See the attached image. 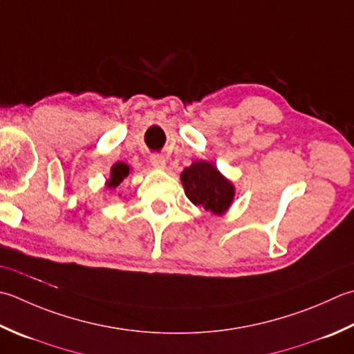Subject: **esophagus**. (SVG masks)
<instances>
[{
	"label": "esophagus",
	"mask_w": 354,
	"mask_h": 354,
	"mask_svg": "<svg viewBox=\"0 0 354 354\" xmlns=\"http://www.w3.org/2000/svg\"><path fill=\"white\" fill-rule=\"evenodd\" d=\"M150 162H151V165H153L155 169L164 170L165 165H167V159H165L162 155H153V156L150 158Z\"/></svg>",
	"instance_id": "1"
}]
</instances>
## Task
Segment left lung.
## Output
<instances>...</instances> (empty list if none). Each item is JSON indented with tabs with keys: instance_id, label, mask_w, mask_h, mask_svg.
<instances>
[{
	"instance_id": "obj_1",
	"label": "left lung",
	"mask_w": 354,
	"mask_h": 354,
	"mask_svg": "<svg viewBox=\"0 0 354 354\" xmlns=\"http://www.w3.org/2000/svg\"><path fill=\"white\" fill-rule=\"evenodd\" d=\"M181 183L185 196L214 216L227 213L236 195V189L230 179L225 178L213 162L204 159L193 161L190 167L183 170Z\"/></svg>"
}]
</instances>
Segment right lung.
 Segmentation results:
<instances>
[{
    "mask_svg": "<svg viewBox=\"0 0 354 354\" xmlns=\"http://www.w3.org/2000/svg\"><path fill=\"white\" fill-rule=\"evenodd\" d=\"M131 171L130 165L126 162H116L112 165L110 169V176L106 181V187L109 190H115L118 185H120L124 179L129 176V173Z\"/></svg>",
    "mask_w": 354,
    "mask_h": 354,
    "instance_id": "1",
    "label": "right lung"
}]
</instances>
